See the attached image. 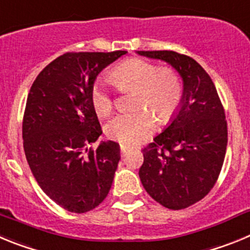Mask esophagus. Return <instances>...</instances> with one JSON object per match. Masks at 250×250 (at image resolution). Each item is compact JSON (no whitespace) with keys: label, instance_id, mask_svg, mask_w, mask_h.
Returning a JSON list of instances; mask_svg holds the SVG:
<instances>
[{"label":"esophagus","instance_id":"1","mask_svg":"<svg viewBox=\"0 0 250 250\" xmlns=\"http://www.w3.org/2000/svg\"><path fill=\"white\" fill-rule=\"evenodd\" d=\"M128 149H129V148L125 147V146H121V153H122V154H125V153H127Z\"/></svg>","mask_w":250,"mask_h":250}]
</instances>
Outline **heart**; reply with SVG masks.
Instances as JSON below:
<instances>
[{"label":"heart","instance_id":"obj_1","mask_svg":"<svg viewBox=\"0 0 250 250\" xmlns=\"http://www.w3.org/2000/svg\"><path fill=\"white\" fill-rule=\"evenodd\" d=\"M109 80L120 91H133L130 103L136 108L117 114L105 125V134L123 146H136L149 138L156 128V118L161 123L172 120L183 98L177 71L143 58H130L117 64ZM91 102L101 117L111 113L114 104L111 93L100 82L92 87Z\"/></svg>","mask_w":250,"mask_h":250}]
</instances>
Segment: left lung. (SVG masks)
<instances>
[{"mask_svg": "<svg viewBox=\"0 0 250 250\" xmlns=\"http://www.w3.org/2000/svg\"><path fill=\"white\" fill-rule=\"evenodd\" d=\"M166 61L183 80L181 108L172 123L143 149L139 178L148 194L173 210L203 199L226 157V113L212 78L197 61L174 51H138Z\"/></svg>", "mask_w": 250, "mask_h": 250, "instance_id": "1", "label": "left lung"}]
</instances>
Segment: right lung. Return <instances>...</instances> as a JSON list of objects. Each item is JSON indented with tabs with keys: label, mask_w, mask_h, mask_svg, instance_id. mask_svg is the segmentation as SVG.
I'll use <instances>...</instances> for the list:
<instances>
[{
	"label": "right lung",
	"mask_w": 250,
	"mask_h": 250,
	"mask_svg": "<svg viewBox=\"0 0 250 250\" xmlns=\"http://www.w3.org/2000/svg\"><path fill=\"white\" fill-rule=\"evenodd\" d=\"M125 53H64L42 69L27 97L26 159L42 190L68 212H89L111 189L120 145L108 141L88 148L102 134L91 89L100 72Z\"/></svg>",
	"instance_id": "right-lung-1"
}]
</instances>
